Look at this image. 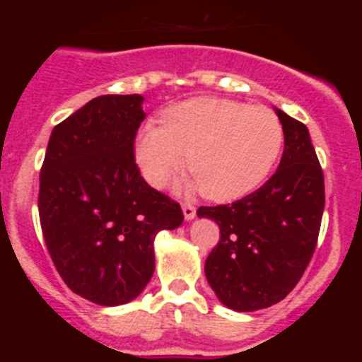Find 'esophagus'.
<instances>
[{
	"instance_id": "1",
	"label": "esophagus",
	"mask_w": 362,
	"mask_h": 362,
	"mask_svg": "<svg viewBox=\"0 0 362 362\" xmlns=\"http://www.w3.org/2000/svg\"><path fill=\"white\" fill-rule=\"evenodd\" d=\"M183 216L187 221L194 219V217H196V206L190 203H183Z\"/></svg>"
}]
</instances>
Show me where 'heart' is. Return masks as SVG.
<instances>
[{
  "label": "heart",
  "mask_w": 362,
  "mask_h": 362,
  "mask_svg": "<svg viewBox=\"0 0 362 362\" xmlns=\"http://www.w3.org/2000/svg\"><path fill=\"white\" fill-rule=\"evenodd\" d=\"M276 112L221 98H194L166 108L163 124L148 121L134 141V159L146 183L163 188L183 170L188 190L225 203L254 190L283 148Z\"/></svg>",
  "instance_id": "1"
}]
</instances>
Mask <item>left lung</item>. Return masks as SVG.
<instances>
[{
    "label": "left lung",
    "instance_id": "left-lung-1",
    "mask_svg": "<svg viewBox=\"0 0 362 362\" xmlns=\"http://www.w3.org/2000/svg\"><path fill=\"white\" fill-rule=\"evenodd\" d=\"M284 152L267 183L232 204L201 206L217 223L221 239L204 263L217 299L235 312L268 308L288 296L315 252L325 175L308 129L276 108Z\"/></svg>",
    "mask_w": 362,
    "mask_h": 362
}]
</instances>
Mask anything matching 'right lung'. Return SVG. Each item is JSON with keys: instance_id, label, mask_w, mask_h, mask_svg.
<instances>
[{"instance_id": "right-lung-1", "label": "right lung", "mask_w": 362, "mask_h": 362, "mask_svg": "<svg viewBox=\"0 0 362 362\" xmlns=\"http://www.w3.org/2000/svg\"><path fill=\"white\" fill-rule=\"evenodd\" d=\"M143 98L99 95L56 124L40 174L41 230L74 293L101 306L136 299L152 279L153 239L183 210L137 168Z\"/></svg>"}]
</instances>
